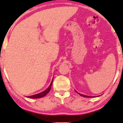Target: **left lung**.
Wrapping results in <instances>:
<instances>
[{"mask_svg":"<svg viewBox=\"0 0 123 123\" xmlns=\"http://www.w3.org/2000/svg\"><path fill=\"white\" fill-rule=\"evenodd\" d=\"M79 95H80L81 96H82V97H90V98H91V97H90V96H86V95H83V94H80V93H78Z\"/></svg>","mask_w":123,"mask_h":123,"instance_id":"8db88e82","label":"left lung"}]
</instances>
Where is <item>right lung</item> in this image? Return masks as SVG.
Returning <instances> with one entry per match:
<instances>
[{
    "label": "right lung",
    "instance_id": "1",
    "mask_svg": "<svg viewBox=\"0 0 123 123\" xmlns=\"http://www.w3.org/2000/svg\"><path fill=\"white\" fill-rule=\"evenodd\" d=\"M53 80H52L50 86H49L48 88L46 89L45 91H43V92L39 93V94H35V95H31V96H29L28 97V98H42V97H44L45 95H46L47 94L49 93V91H50L51 90V86H52V83H53Z\"/></svg>",
    "mask_w": 123,
    "mask_h": 123
}]
</instances>
